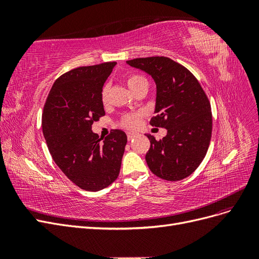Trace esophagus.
Listing matches in <instances>:
<instances>
[{
	"mask_svg": "<svg viewBox=\"0 0 259 259\" xmlns=\"http://www.w3.org/2000/svg\"><path fill=\"white\" fill-rule=\"evenodd\" d=\"M134 137H136L135 133H127V139H128V140H132Z\"/></svg>",
	"mask_w": 259,
	"mask_h": 259,
	"instance_id": "obj_1",
	"label": "esophagus"
}]
</instances>
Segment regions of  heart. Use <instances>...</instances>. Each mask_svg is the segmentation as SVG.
<instances>
[{
    "instance_id": "heart-1",
    "label": "heart",
    "mask_w": 259,
    "mask_h": 259,
    "mask_svg": "<svg viewBox=\"0 0 259 259\" xmlns=\"http://www.w3.org/2000/svg\"><path fill=\"white\" fill-rule=\"evenodd\" d=\"M126 83L132 92H134L137 89L142 88V86H147L148 88V81L146 77L140 75V74H136V73L130 74L126 77ZM100 99H101V103H103L105 106L109 103V86L108 85H105L103 90H101ZM142 119H143V113H140V112L125 114L121 119L120 124H121V126L124 128L135 130L140 125Z\"/></svg>"
}]
</instances>
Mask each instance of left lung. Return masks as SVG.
Masks as SVG:
<instances>
[{"mask_svg": "<svg viewBox=\"0 0 259 259\" xmlns=\"http://www.w3.org/2000/svg\"><path fill=\"white\" fill-rule=\"evenodd\" d=\"M150 74L156 84L155 113L150 124L167 130L156 140L147 135L146 161L152 173L176 182L191 175L204 159L211 137L210 104L199 81L186 67L168 57L127 60Z\"/></svg>", "mask_w": 259, "mask_h": 259, "instance_id": "8db88e82", "label": "left lung"}]
</instances>
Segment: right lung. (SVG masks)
Masks as SVG:
<instances>
[{"instance_id": "right-lung-1", "label": "right lung", "mask_w": 259, "mask_h": 259, "mask_svg": "<svg viewBox=\"0 0 259 259\" xmlns=\"http://www.w3.org/2000/svg\"><path fill=\"white\" fill-rule=\"evenodd\" d=\"M115 61L79 67L60 75L46 98L42 128L53 160L71 182L99 191L119 176L126 134L112 130L103 143L92 125L105 115L100 94Z\"/></svg>"}]
</instances>
